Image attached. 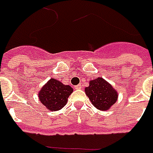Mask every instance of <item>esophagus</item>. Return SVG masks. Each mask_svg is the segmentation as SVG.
<instances>
[{
	"label": "esophagus",
	"mask_w": 153,
	"mask_h": 153,
	"mask_svg": "<svg viewBox=\"0 0 153 153\" xmlns=\"http://www.w3.org/2000/svg\"><path fill=\"white\" fill-rule=\"evenodd\" d=\"M74 88H75V89H80L81 87H80V85H77V86H74Z\"/></svg>",
	"instance_id": "1"
}]
</instances>
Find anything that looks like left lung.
<instances>
[{
  "mask_svg": "<svg viewBox=\"0 0 153 153\" xmlns=\"http://www.w3.org/2000/svg\"><path fill=\"white\" fill-rule=\"evenodd\" d=\"M86 95L91 104L100 110H107L117 100L116 90L102 78L90 81L89 87L85 88Z\"/></svg>",
  "mask_w": 153,
  "mask_h": 153,
  "instance_id": "8db88e82",
  "label": "left lung"
}]
</instances>
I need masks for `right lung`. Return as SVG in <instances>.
I'll list each match as a JSON object with an SVG mask.
<instances>
[{"mask_svg":"<svg viewBox=\"0 0 153 153\" xmlns=\"http://www.w3.org/2000/svg\"><path fill=\"white\" fill-rule=\"evenodd\" d=\"M73 88L69 85L51 79L39 93L40 102L52 111L59 110L67 103L68 97L72 93Z\"/></svg>","mask_w":153,"mask_h":153,"instance_id":"right-lung-1","label":"right lung"}]
</instances>
